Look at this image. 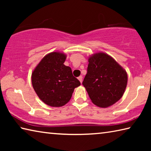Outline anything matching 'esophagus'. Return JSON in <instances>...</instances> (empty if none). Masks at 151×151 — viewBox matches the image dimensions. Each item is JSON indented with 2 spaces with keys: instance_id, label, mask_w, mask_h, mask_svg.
Here are the masks:
<instances>
[{
  "instance_id": "34e87169",
  "label": "esophagus",
  "mask_w": 151,
  "mask_h": 151,
  "mask_svg": "<svg viewBox=\"0 0 151 151\" xmlns=\"http://www.w3.org/2000/svg\"><path fill=\"white\" fill-rule=\"evenodd\" d=\"M78 79L79 80V81H80L81 83H82V82H83V76H78Z\"/></svg>"
}]
</instances>
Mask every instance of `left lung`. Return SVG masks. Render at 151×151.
<instances>
[{
	"label": "left lung",
	"mask_w": 151,
	"mask_h": 151,
	"mask_svg": "<svg viewBox=\"0 0 151 151\" xmlns=\"http://www.w3.org/2000/svg\"><path fill=\"white\" fill-rule=\"evenodd\" d=\"M127 81L126 70L111 56L98 52L88 58L87 73L83 85L97 106L106 108L119 101Z\"/></svg>",
	"instance_id": "left-lung-1"
}]
</instances>
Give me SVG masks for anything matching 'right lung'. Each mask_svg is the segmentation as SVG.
<instances>
[{
  "label": "right lung",
  "mask_w": 151,
  "mask_h": 151,
  "mask_svg": "<svg viewBox=\"0 0 151 151\" xmlns=\"http://www.w3.org/2000/svg\"><path fill=\"white\" fill-rule=\"evenodd\" d=\"M66 58L63 52H50L43 57L32 73L33 88L48 106H64L70 100L74 89L81 85L70 67L64 65Z\"/></svg>",
  "instance_id": "1"
}]
</instances>
